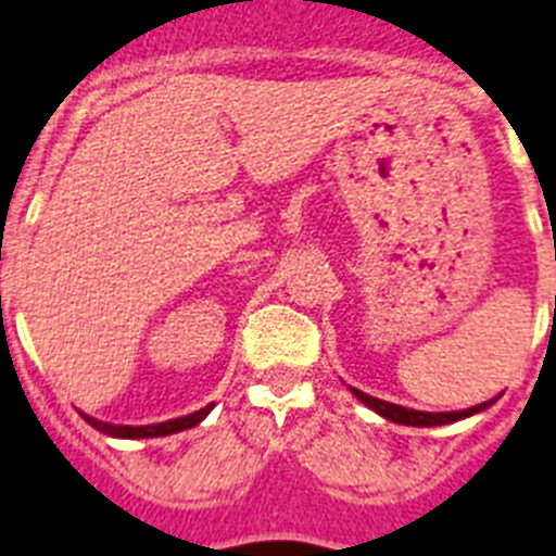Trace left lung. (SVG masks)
I'll return each instance as SVG.
<instances>
[{
    "mask_svg": "<svg viewBox=\"0 0 556 556\" xmlns=\"http://www.w3.org/2000/svg\"><path fill=\"white\" fill-rule=\"evenodd\" d=\"M353 395L362 401L365 406H370L372 412H378L381 417L392 420V424H401V426H417V429H431V426H445V424H456V420H465V417L476 415V412H484L493 401H484L479 406H470V409H462V412H417V409H406V406H397L390 404V401H381V397H372L367 392L356 390L351 387Z\"/></svg>",
    "mask_w": 556,
    "mask_h": 556,
    "instance_id": "obj_1",
    "label": "left lung"
}]
</instances>
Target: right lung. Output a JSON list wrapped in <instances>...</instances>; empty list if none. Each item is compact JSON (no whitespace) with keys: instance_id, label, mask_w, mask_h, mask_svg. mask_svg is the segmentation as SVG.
<instances>
[{"instance_id":"obj_1","label":"right lung","mask_w":556,"mask_h":556,"mask_svg":"<svg viewBox=\"0 0 556 556\" xmlns=\"http://www.w3.org/2000/svg\"><path fill=\"white\" fill-rule=\"evenodd\" d=\"M211 406L214 404H208L205 409H200V412H191V415H186V417H175V420H166V424H152V426H113V424H102V420H97V417H91V415H83V417H86L88 426H94L97 431H102V434H108V437H119V440H144V437H166V434H175V431H184V429H191V426H198L200 420L208 415Z\"/></svg>"}]
</instances>
